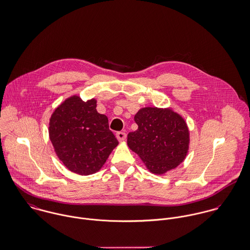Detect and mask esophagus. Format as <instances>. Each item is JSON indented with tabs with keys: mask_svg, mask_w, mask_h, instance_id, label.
<instances>
[{
	"mask_svg": "<svg viewBox=\"0 0 250 250\" xmlns=\"http://www.w3.org/2000/svg\"><path fill=\"white\" fill-rule=\"evenodd\" d=\"M126 137H127V135H126V133H124V132H117V133H116V138H117V140H118L119 142L125 141V140H126Z\"/></svg>",
	"mask_w": 250,
	"mask_h": 250,
	"instance_id": "esophagus-1",
	"label": "esophagus"
}]
</instances>
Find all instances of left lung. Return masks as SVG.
I'll return each mask as SVG.
<instances>
[{
  "label": "left lung",
  "mask_w": 250,
  "mask_h": 250,
  "mask_svg": "<svg viewBox=\"0 0 250 250\" xmlns=\"http://www.w3.org/2000/svg\"><path fill=\"white\" fill-rule=\"evenodd\" d=\"M139 128L128 134V146L153 173L163 174L178 166L189 148L184 119L170 108L144 107L135 115Z\"/></svg>",
  "instance_id": "left-lung-1"
}]
</instances>
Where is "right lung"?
<instances>
[{"label":"right lung","instance_id":"1","mask_svg":"<svg viewBox=\"0 0 250 250\" xmlns=\"http://www.w3.org/2000/svg\"><path fill=\"white\" fill-rule=\"evenodd\" d=\"M97 101L73 96L61 104L49 121V138L58 158L71 171L88 175L98 171L118 145L100 114Z\"/></svg>","mask_w":250,"mask_h":250}]
</instances>
